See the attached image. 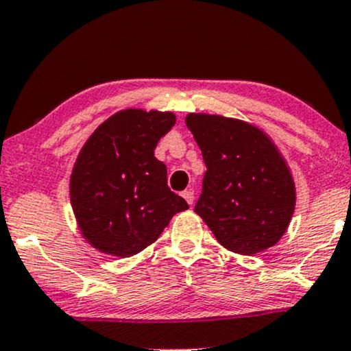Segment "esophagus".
I'll return each instance as SVG.
<instances>
[{
  "instance_id": "esophagus-1",
  "label": "esophagus",
  "mask_w": 351,
  "mask_h": 351,
  "mask_svg": "<svg viewBox=\"0 0 351 351\" xmlns=\"http://www.w3.org/2000/svg\"><path fill=\"white\" fill-rule=\"evenodd\" d=\"M182 197H184L185 202H187L189 205L193 204V192H192V191H185V192H182Z\"/></svg>"
}]
</instances>
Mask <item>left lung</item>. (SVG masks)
<instances>
[{"mask_svg": "<svg viewBox=\"0 0 351 351\" xmlns=\"http://www.w3.org/2000/svg\"><path fill=\"white\" fill-rule=\"evenodd\" d=\"M207 172L195 213L221 246L261 253L281 240L295 208V184L265 131L237 118L189 113Z\"/></svg>", "mask_w": 351, "mask_h": 351, "instance_id": "8db88e82", "label": "left lung"}]
</instances>
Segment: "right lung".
<instances>
[{
	"label": "right lung",
	"instance_id": "1",
	"mask_svg": "<svg viewBox=\"0 0 351 351\" xmlns=\"http://www.w3.org/2000/svg\"><path fill=\"white\" fill-rule=\"evenodd\" d=\"M176 125L171 111L128 108L86 139L70 176V204L82 237L105 254L130 258L154 243L187 202L167 187L154 158Z\"/></svg>",
	"mask_w": 351,
	"mask_h": 351
}]
</instances>
